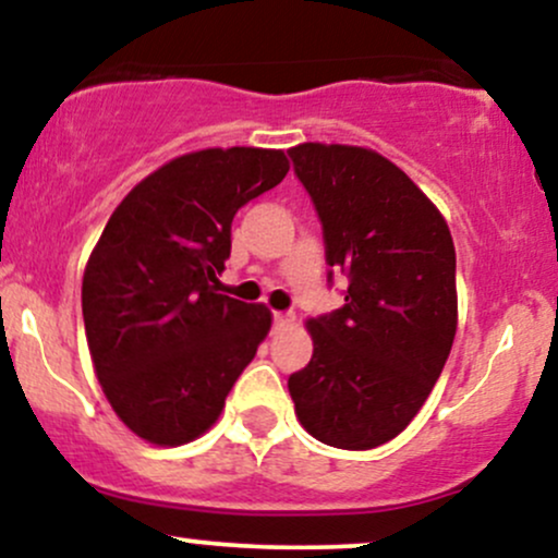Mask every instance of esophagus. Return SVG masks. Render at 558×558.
I'll list each match as a JSON object with an SVG mask.
<instances>
[{
    "label": "esophagus",
    "mask_w": 558,
    "mask_h": 558,
    "mask_svg": "<svg viewBox=\"0 0 558 558\" xmlns=\"http://www.w3.org/2000/svg\"><path fill=\"white\" fill-rule=\"evenodd\" d=\"M272 325L275 328H288V325H293V315L291 312H272Z\"/></svg>",
    "instance_id": "34e87169"
}]
</instances>
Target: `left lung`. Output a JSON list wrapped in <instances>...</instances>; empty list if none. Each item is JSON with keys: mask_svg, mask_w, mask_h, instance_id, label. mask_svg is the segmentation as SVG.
Segmentation results:
<instances>
[{"mask_svg": "<svg viewBox=\"0 0 558 558\" xmlns=\"http://www.w3.org/2000/svg\"><path fill=\"white\" fill-rule=\"evenodd\" d=\"M293 172L323 226L343 306L310 319L315 351L288 377L296 417L323 444L367 451L396 438L444 373L457 336V252L446 220L373 149L299 144Z\"/></svg>", "mask_w": 558, "mask_h": 558, "instance_id": "obj_1", "label": "left lung"}]
</instances>
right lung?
<instances>
[{
    "label": "right lung",
    "mask_w": 558,
    "mask_h": 558,
    "mask_svg": "<svg viewBox=\"0 0 558 558\" xmlns=\"http://www.w3.org/2000/svg\"><path fill=\"white\" fill-rule=\"evenodd\" d=\"M283 151L233 146L183 155L114 209L83 272L96 377L118 417L157 446L215 425L270 330V310L217 293L230 226L286 178Z\"/></svg>",
    "instance_id": "add662e5"
}]
</instances>
